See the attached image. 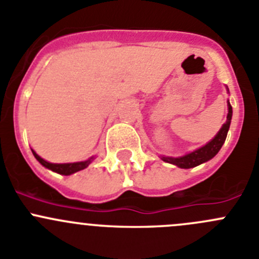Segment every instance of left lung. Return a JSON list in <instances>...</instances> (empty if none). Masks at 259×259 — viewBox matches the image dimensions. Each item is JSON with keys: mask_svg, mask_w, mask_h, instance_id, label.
<instances>
[{"mask_svg": "<svg viewBox=\"0 0 259 259\" xmlns=\"http://www.w3.org/2000/svg\"><path fill=\"white\" fill-rule=\"evenodd\" d=\"M226 89H228V87H226ZM231 117H233V107H231L230 102L228 101V116H226V122L222 125L221 129L219 130V133L213 137V139H211L208 143L204 144V146L200 147V148L195 149V151L193 152H189V153L184 154V156H161V159L167 163H172V165L178 166V167L180 168H192L195 167V166L207 162V161L213 158V157L219 153L221 147L224 146L225 141H226V137H228V132L229 129H230Z\"/></svg>", "mask_w": 259, "mask_h": 259, "instance_id": "left-lung-1", "label": "left lung"}]
</instances>
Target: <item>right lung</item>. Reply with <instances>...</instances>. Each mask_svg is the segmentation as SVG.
Masks as SVG:
<instances>
[{
    "label": "right lung",
    "instance_id": "add662e5",
    "mask_svg": "<svg viewBox=\"0 0 259 259\" xmlns=\"http://www.w3.org/2000/svg\"><path fill=\"white\" fill-rule=\"evenodd\" d=\"M31 152H33V154H34V157L37 158L38 162H39L42 166H45L46 168L53 171V172L60 174V175H66V176L71 175V174L78 172V171H80V170H84V168H87L92 162H93V159L96 158L94 156H92V157H89L88 159H85V161H80V162L52 163V162H48V161H46V159H43L40 156H38V154L35 153L33 149H31Z\"/></svg>",
    "mask_w": 259,
    "mask_h": 259
}]
</instances>
